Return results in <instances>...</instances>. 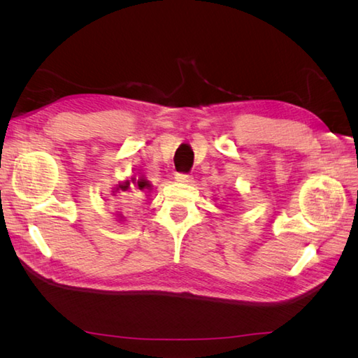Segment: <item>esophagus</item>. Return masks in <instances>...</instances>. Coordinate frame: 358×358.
<instances>
[{
  "mask_svg": "<svg viewBox=\"0 0 358 358\" xmlns=\"http://www.w3.org/2000/svg\"><path fill=\"white\" fill-rule=\"evenodd\" d=\"M175 180L181 181V183H191V181H192V175L178 172V173H175Z\"/></svg>",
  "mask_w": 358,
  "mask_h": 358,
  "instance_id": "esophagus-1",
  "label": "esophagus"
}]
</instances>
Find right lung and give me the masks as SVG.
Returning a JSON list of instances; mask_svg holds the SVG:
<instances>
[{
	"mask_svg": "<svg viewBox=\"0 0 358 358\" xmlns=\"http://www.w3.org/2000/svg\"><path fill=\"white\" fill-rule=\"evenodd\" d=\"M132 181H134V180H132ZM136 185H138L140 189H144V187L149 186V183H148L146 180H138V183H136ZM127 189H129V181H126V183H123V185H120L117 191H127Z\"/></svg>",
	"mask_w": 358,
	"mask_h": 358,
	"instance_id": "add662e5",
	"label": "right lung"
}]
</instances>
